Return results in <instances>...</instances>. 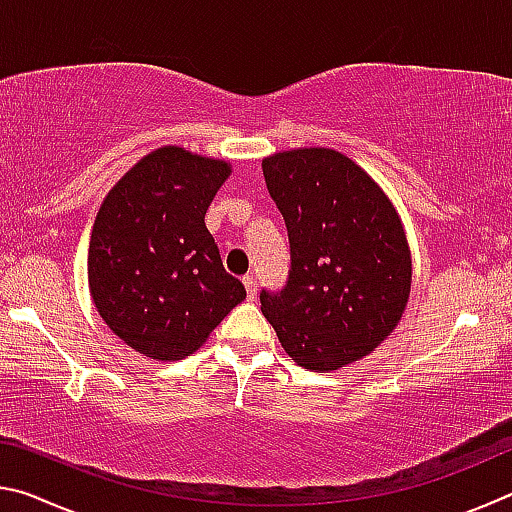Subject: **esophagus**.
I'll use <instances>...</instances> for the list:
<instances>
[{
	"mask_svg": "<svg viewBox=\"0 0 512 512\" xmlns=\"http://www.w3.org/2000/svg\"><path fill=\"white\" fill-rule=\"evenodd\" d=\"M244 287H246V293H248V300H255L257 298V280L253 275L244 277Z\"/></svg>",
	"mask_w": 512,
	"mask_h": 512,
	"instance_id": "obj_1",
	"label": "esophagus"
}]
</instances>
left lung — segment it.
<instances>
[{
  "mask_svg": "<svg viewBox=\"0 0 512 512\" xmlns=\"http://www.w3.org/2000/svg\"><path fill=\"white\" fill-rule=\"evenodd\" d=\"M284 216L287 284L262 289V314L307 370L366 357L400 323L411 291L402 223L366 171L332 149H300L262 162Z\"/></svg>",
  "mask_w": 512,
  "mask_h": 512,
  "instance_id": "1",
  "label": "left lung"
}]
</instances>
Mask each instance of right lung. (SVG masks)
Masks as SVG:
<instances>
[{
    "label": "right lung",
    "instance_id": "1",
    "mask_svg": "<svg viewBox=\"0 0 512 512\" xmlns=\"http://www.w3.org/2000/svg\"><path fill=\"white\" fill-rule=\"evenodd\" d=\"M230 167L178 146L146 155L110 189L88 253L92 300L121 341L158 361L189 357L246 298L205 228Z\"/></svg>",
    "mask_w": 512,
    "mask_h": 512
}]
</instances>
